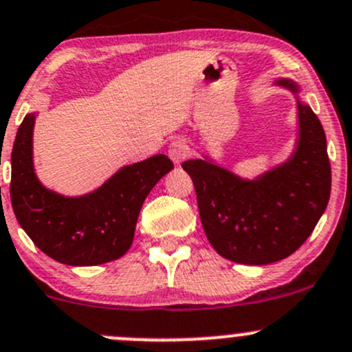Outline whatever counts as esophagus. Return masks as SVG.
Returning a JSON list of instances; mask_svg holds the SVG:
<instances>
[{"label": "esophagus", "instance_id": "obj_1", "mask_svg": "<svg viewBox=\"0 0 352 352\" xmlns=\"http://www.w3.org/2000/svg\"><path fill=\"white\" fill-rule=\"evenodd\" d=\"M190 150H188V145L186 140H173L168 146V157L172 158V162L175 165H180L184 160L188 157Z\"/></svg>", "mask_w": 352, "mask_h": 352}]
</instances>
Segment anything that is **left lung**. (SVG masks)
Masks as SVG:
<instances>
[{
    "mask_svg": "<svg viewBox=\"0 0 352 352\" xmlns=\"http://www.w3.org/2000/svg\"><path fill=\"white\" fill-rule=\"evenodd\" d=\"M275 86L297 98L298 140L287 162L241 179L209 157L184 162L214 250L234 263L268 265L290 256L312 234L331 197V164L319 118L292 79Z\"/></svg>",
    "mask_w": 352,
    "mask_h": 352,
    "instance_id": "8db88e82",
    "label": "left lung"
}]
</instances>
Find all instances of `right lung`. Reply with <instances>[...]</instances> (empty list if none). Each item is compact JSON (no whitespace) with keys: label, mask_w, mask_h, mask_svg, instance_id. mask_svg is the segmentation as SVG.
Listing matches in <instances>:
<instances>
[{"label":"right lung","mask_w":352,"mask_h":352,"mask_svg":"<svg viewBox=\"0 0 352 352\" xmlns=\"http://www.w3.org/2000/svg\"><path fill=\"white\" fill-rule=\"evenodd\" d=\"M35 113L25 116L11 151L13 212L35 246L58 263L94 266L129 250L146 195L173 168L166 155L126 165L101 187L67 197L43 187L33 168Z\"/></svg>","instance_id":"obj_1"}]
</instances>
